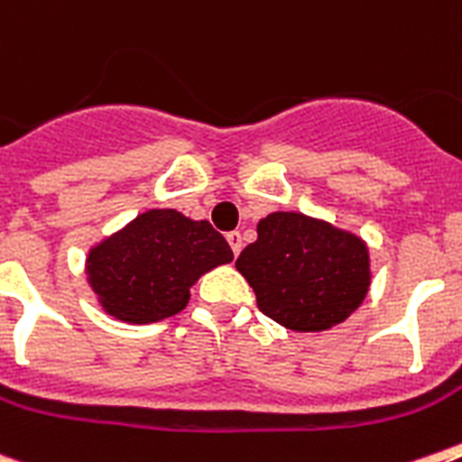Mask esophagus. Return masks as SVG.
I'll return each mask as SVG.
<instances>
[{"label":"esophagus","mask_w":462,"mask_h":462,"mask_svg":"<svg viewBox=\"0 0 462 462\" xmlns=\"http://www.w3.org/2000/svg\"><path fill=\"white\" fill-rule=\"evenodd\" d=\"M225 237H227V244H230L232 254H235V255H239V251H242V246H244V242H242V235H239V232L235 230V232H227V235H225Z\"/></svg>","instance_id":"1"}]
</instances>
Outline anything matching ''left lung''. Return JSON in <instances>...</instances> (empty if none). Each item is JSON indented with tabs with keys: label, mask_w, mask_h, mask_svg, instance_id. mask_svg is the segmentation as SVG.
Wrapping results in <instances>:
<instances>
[{
	"label": "left lung",
	"mask_w": 462,
	"mask_h": 462,
	"mask_svg": "<svg viewBox=\"0 0 462 462\" xmlns=\"http://www.w3.org/2000/svg\"><path fill=\"white\" fill-rule=\"evenodd\" d=\"M263 315L291 331H327L355 312L371 284L369 249L359 237L303 213L277 211L239 254Z\"/></svg>",
	"instance_id": "left-lung-1"
}]
</instances>
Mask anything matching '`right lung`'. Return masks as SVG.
<instances>
[{"instance_id":"1","label":"right lung","mask_w":462,"mask_h":462,"mask_svg":"<svg viewBox=\"0 0 462 462\" xmlns=\"http://www.w3.org/2000/svg\"><path fill=\"white\" fill-rule=\"evenodd\" d=\"M230 261V244L208 220L152 208L93 246L87 274L107 315L152 324L180 312L189 300V286Z\"/></svg>"}]
</instances>
